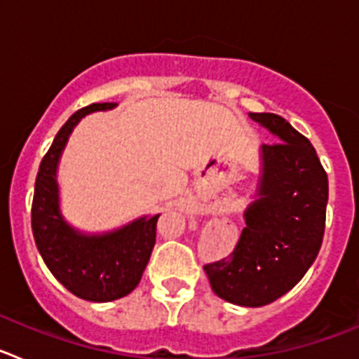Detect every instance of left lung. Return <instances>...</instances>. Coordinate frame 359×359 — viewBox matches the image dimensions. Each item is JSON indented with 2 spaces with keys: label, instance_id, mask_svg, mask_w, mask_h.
Segmentation results:
<instances>
[{
  "label": "left lung",
  "instance_id": "1",
  "mask_svg": "<svg viewBox=\"0 0 359 359\" xmlns=\"http://www.w3.org/2000/svg\"><path fill=\"white\" fill-rule=\"evenodd\" d=\"M278 138L262 145L259 198L244 217L236 248L205 264L217 297L244 307L275 302L293 290L320 252L329 198L327 172L315 147L273 113H250Z\"/></svg>",
  "mask_w": 359,
  "mask_h": 359
}]
</instances>
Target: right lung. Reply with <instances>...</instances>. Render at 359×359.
<instances>
[{
    "label": "right lung",
    "instance_id": "right-lung-1",
    "mask_svg": "<svg viewBox=\"0 0 359 359\" xmlns=\"http://www.w3.org/2000/svg\"><path fill=\"white\" fill-rule=\"evenodd\" d=\"M111 106L82 107L59 129L39 165L32 201V231L44 264L69 293L90 302H111L138 286L156 243L160 217H142L106 236H82L59 212L55 170L69 133L84 115Z\"/></svg>",
    "mask_w": 359,
    "mask_h": 359
}]
</instances>
